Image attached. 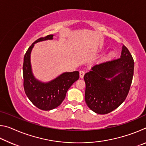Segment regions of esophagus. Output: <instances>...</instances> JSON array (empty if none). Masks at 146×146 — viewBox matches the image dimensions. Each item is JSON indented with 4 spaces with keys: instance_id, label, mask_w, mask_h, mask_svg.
<instances>
[{
    "instance_id": "34e87169",
    "label": "esophagus",
    "mask_w": 146,
    "mask_h": 146,
    "mask_svg": "<svg viewBox=\"0 0 146 146\" xmlns=\"http://www.w3.org/2000/svg\"><path fill=\"white\" fill-rule=\"evenodd\" d=\"M84 74H85L84 71H80V72H79V75H80V78H83L84 76Z\"/></svg>"
}]
</instances>
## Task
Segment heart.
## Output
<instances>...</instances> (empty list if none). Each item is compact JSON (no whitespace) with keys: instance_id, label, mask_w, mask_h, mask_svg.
I'll list each match as a JSON object with an SVG mask.
<instances>
[{"instance_id":"obj_1","label":"heart","mask_w":146,"mask_h":146,"mask_svg":"<svg viewBox=\"0 0 146 146\" xmlns=\"http://www.w3.org/2000/svg\"><path fill=\"white\" fill-rule=\"evenodd\" d=\"M115 56V52H113V51H111V52H110V53H109V55L108 56L109 57H113V56Z\"/></svg>"}]
</instances>
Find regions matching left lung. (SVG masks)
<instances>
[{"mask_svg":"<svg viewBox=\"0 0 146 146\" xmlns=\"http://www.w3.org/2000/svg\"><path fill=\"white\" fill-rule=\"evenodd\" d=\"M134 64L123 45L120 58L96 64L85 74V100L93 111L108 114L122 104L131 85Z\"/></svg>","mask_w":146,"mask_h":146,"instance_id":"left-lung-1","label":"left lung"}]
</instances>
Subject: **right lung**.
<instances>
[{
  "label": "right lung",
  "mask_w": 146,
  "mask_h": 146,
  "mask_svg": "<svg viewBox=\"0 0 146 146\" xmlns=\"http://www.w3.org/2000/svg\"><path fill=\"white\" fill-rule=\"evenodd\" d=\"M53 35L41 37L29 46L24 57V89L33 104L42 110L49 111L57 108L66 97L73 84L78 80L79 72H66L48 82H42L35 78L32 73L30 55L34 44L40 41L52 40Z\"/></svg>",
  "instance_id": "obj_1"
}]
</instances>
